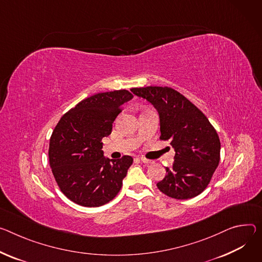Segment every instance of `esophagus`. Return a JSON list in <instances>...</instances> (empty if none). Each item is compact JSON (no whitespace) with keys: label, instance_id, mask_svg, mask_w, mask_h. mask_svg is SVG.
<instances>
[{"label":"esophagus","instance_id":"esophagus-1","mask_svg":"<svg viewBox=\"0 0 262 262\" xmlns=\"http://www.w3.org/2000/svg\"><path fill=\"white\" fill-rule=\"evenodd\" d=\"M140 161H141L142 163H144V164H150V163H151L150 160H147V159H145V158H140Z\"/></svg>","mask_w":262,"mask_h":262}]
</instances>
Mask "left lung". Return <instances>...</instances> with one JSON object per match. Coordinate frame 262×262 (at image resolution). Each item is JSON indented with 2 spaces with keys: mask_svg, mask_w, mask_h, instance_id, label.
Returning <instances> with one entry per match:
<instances>
[{
  "mask_svg": "<svg viewBox=\"0 0 262 262\" xmlns=\"http://www.w3.org/2000/svg\"><path fill=\"white\" fill-rule=\"evenodd\" d=\"M138 97L158 111L162 140H170L176 155L172 167L157 186L161 192L177 200L202 193L217 168L221 157L219 135L207 117L182 94L167 86L134 88Z\"/></svg>",
  "mask_w": 262,
  "mask_h": 262,
  "instance_id": "8db88e82",
  "label": "left lung"
}]
</instances>
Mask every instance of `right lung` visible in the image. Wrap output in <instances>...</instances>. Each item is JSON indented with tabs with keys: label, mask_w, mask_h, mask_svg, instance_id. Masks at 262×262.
<instances>
[{
	"label": "right lung",
	"mask_w": 262,
	"mask_h": 262,
	"mask_svg": "<svg viewBox=\"0 0 262 262\" xmlns=\"http://www.w3.org/2000/svg\"><path fill=\"white\" fill-rule=\"evenodd\" d=\"M133 97L126 90L99 93L60 118L50 139L49 162L69 200L83 207H99L120 191L133 158H105L101 141L112 133L122 104Z\"/></svg>",
	"instance_id": "add662e5"
}]
</instances>
